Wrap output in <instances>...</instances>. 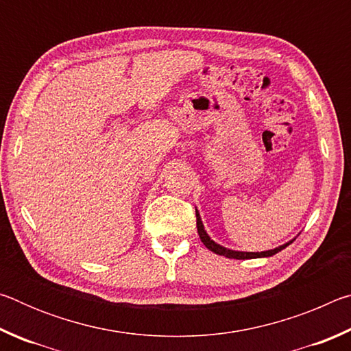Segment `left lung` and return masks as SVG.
<instances>
[{
  "instance_id": "obj_1",
  "label": "left lung",
  "mask_w": 351,
  "mask_h": 351,
  "mask_svg": "<svg viewBox=\"0 0 351 351\" xmlns=\"http://www.w3.org/2000/svg\"><path fill=\"white\" fill-rule=\"evenodd\" d=\"M197 228H198V235L201 241H203V245L209 249V251L215 252L218 255H223V257H228V258H237V260H247V258H257V257H271V255L277 254L278 251H282V249L287 247L288 245H283L280 247H276V249H271V251H265V252H239V251H230V249H226L223 246L217 245L215 241H212L209 239V235L206 234V230L203 228V223H201V218H199V213L197 212Z\"/></svg>"
}]
</instances>
